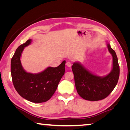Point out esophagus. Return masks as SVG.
I'll list each match as a JSON object with an SVG mask.
<instances>
[{
	"label": "esophagus",
	"mask_w": 130,
	"mask_h": 130,
	"mask_svg": "<svg viewBox=\"0 0 130 130\" xmlns=\"http://www.w3.org/2000/svg\"><path fill=\"white\" fill-rule=\"evenodd\" d=\"M66 65H67V66L68 67H71L72 65V63L71 62H69V61H68V62H67V63H66Z\"/></svg>",
	"instance_id": "esophagus-1"
}]
</instances>
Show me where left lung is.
I'll return each instance as SVG.
<instances>
[{"label":"left lung","instance_id":"1","mask_svg":"<svg viewBox=\"0 0 130 130\" xmlns=\"http://www.w3.org/2000/svg\"><path fill=\"white\" fill-rule=\"evenodd\" d=\"M107 47L112 56L113 68L106 76L101 77L94 75L78 62L72 65L77 91L84 99L89 101L104 99L111 93L117 84L120 73L118 57L109 43L107 44Z\"/></svg>","mask_w":130,"mask_h":130}]
</instances>
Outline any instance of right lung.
I'll return each instance as SVG.
<instances>
[{
    "label": "right lung",
    "instance_id": "obj_1",
    "mask_svg": "<svg viewBox=\"0 0 130 130\" xmlns=\"http://www.w3.org/2000/svg\"><path fill=\"white\" fill-rule=\"evenodd\" d=\"M28 39L19 46L11 61V73L13 84L19 95L31 102H47L53 95L65 73V61L58 67H48L37 74L26 72L21 62V54L26 46L31 43Z\"/></svg>",
    "mask_w": 130,
    "mask_h": 130
}]
</instances>
